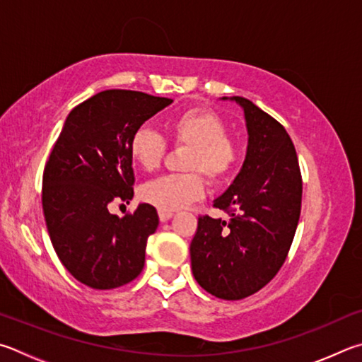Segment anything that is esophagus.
<instances>
[{
	"instance_id": "esophagus-1",
	"label": "esophagus",
	"mask_w": 362,
	"mask_h": 362,
	"mask_svg": "<svg viewBox=\"0 0 362 362\" xmlns=\"http://www.w3.org/2000/svg\"><path fill=\"white\" fill-rule=\"evenodd\" d=\"M171 218H173V213L171 211H158V219H160L162 223H167Z\"/></svg>"
}]
</instances>
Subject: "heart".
Returning <instances> with one entry per match:
<instances>
[{
  "mask_svg": "<svg viewBox=\"0 0 362 362\" xmlns=\"http://www.w3.org/2000/svg\"><path fill=\"white\" fill-rule=\"evenodd\" d=\"M171 141L187 146L185 168L187 173L165 175L141 187V199L158 211H175L200 199L205 191L202 173L214 185L230 180L242 162V148L227 135V124L210 107L194 106L171 117L167 124ZM132 160L146 171L162 163L167 143L149 127L133 132L129 143Z\"/></svg>",
  "mask_w": 362,
  "mask_h": 362,
  "instance_id": "heart-1",
  "label": "heart"
}]
</instances>
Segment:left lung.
Listing matches in <instances>:
<instances>
[{
    "mask_svg": "<svg viewBox=\"0 0 362 362\" xmlns=\"http://www.w3.org/2000/svg\"><path fill=\"white\" fill-rule=\"evenodd\" d=\"M230 100L243 107L248 149L230 187L214 200L229 219L199 218L191 264L206 293L240 300L262 289L286 261L300 218L302 176L284 127L252 101Z\"/></svg>",
    "mask_w": 362,
    "mask_h": 362,
    "instance_id": "left-lung-1",
    "label": "left lung"
}]
</instances>
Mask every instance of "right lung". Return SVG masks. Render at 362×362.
I'll list each match as a JSON object with an SVG mask.
<instances>
[{
  "instance_id": "add662e5",
  "label": "right lung",
  "mask_w": 362,
  "mask_h": 362,
  "mask_svg": "<svg viewBox=\"0 0 362 362\" xmlns=\"http://www.w3.org/2000/svg\"><path fill=\"white\" fill-rule=\"evenodd\" d=\"M171 98L105 90L68 114L42 175V211L57 256L76 280L114 289L141 274L156 208L141 204L119 218L107 206L133 197V132Z\"/></svg>"
}]
</instances>
